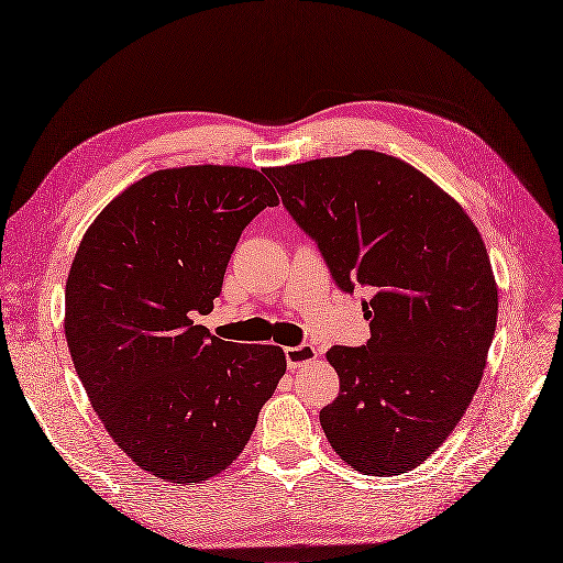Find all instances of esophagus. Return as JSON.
Listing matches in <instances>:
<instances>
[{"mask_svg": "<svg viewBox=\"0 0 563 563\" xmlns=\"http://www.w3.org/2000/svg\"><path fill=\"white\" fill-rule=\"evenodd\" d=\"M318 357V351L313 345L309 343H302V345H290L286 347V362H288V368L296 371L309 362H313Z\"/></svg>", "mask_w": 563, "mask_h": 563, "instance_id": "obj_1", "label": "esophagus"}]
</instances>
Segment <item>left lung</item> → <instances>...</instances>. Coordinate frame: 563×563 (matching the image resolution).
Listing matches in <instances>:
<instances>
[{
    "label": "left lung",
    "instance_id": "left-lung-1",
    "mask_svg": "<svg viewBox=\"0 0 563 563\" xmlns=\"http://www.w3.org/2000/svg\"><path fill=\"white\" fill-rule=\"evenodd\" d=\"M286 210L334 282L371 290V339L334 345L339 396L320 426L345 465L383 476L421 465L463 419L497 325V282L463 206L394 155L353 151L271 167Z\"/></svg>",
    "mask_w": 563,
    "mask_h": 563
}]
</instances>
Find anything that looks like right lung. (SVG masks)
Segmentation results:
<instances>
[{
    "label": "right lung",
    "mask_w": 563,
    "mask_h": 563,
    "mask_svg": "<svg viewBox=\"0 0 563 563\" xmlns=\"http://www.w3.org/2000/svg\"><path fill=\"white\" fill-rule=\"evenodd\" d=\"M279 197L261 172H153L87 229L66 279L64 332L79 380L125 456L169 484L224 472L286 373L279 345L195 325L220 296L243 229Z\"/></svg>",
    "instance_id": "1"
}]
</instances>
